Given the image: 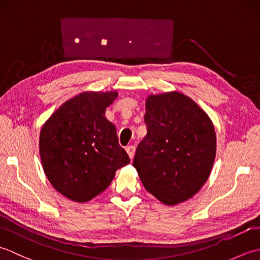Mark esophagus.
Masks as SVG:
<instances>
[{
    "mask_svg": "<svg viewBox=\"0 0 260 260\" xmlns=\"http://www.w3.org/2000/svg\"><path fill=\"white\" fill-rule=\"evenodd\" d=\"M135 150H136V147H135L134 145H129V146L126 147V152L128 153V155H129L131 159L133 158L134 155H135Z\"/></svg>",
    "mask_w": 260,
    "mask_h": 260,
    "instance_id": "obj_1",
    "label": "esophagus"
}]
</instances>
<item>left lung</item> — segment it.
<instances>
[{
  "label": "left lung",
  "mask_w": 260,
  "mask_h": 260,
  "mask_svg": "<svg viewBox=\"0 0 260 260\" xmlns=\"http://www.w3.org/2000/svg\"><path fill=\"white\" fill-rule=\"evenodd\" d=\"M147 134L133 165L145 189L174 206L206 183L215 157V132L208 115L181 92L150 96L144 116Z\"/></svg>",
  "instance_id": "left-lung-1"
}]
</instances>
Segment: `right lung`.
<instances>
[{
  "label": "right lung",
  "mask_w": 260,
  "mask_h": 260,
  "mask_svg": "<svg viewBox=\"0 0 260 260\" xmlns=\"http://www.w3.org/2000/svg\"><path fill=\"white\" fill-rule=\"evenodd\" d=\"M117 92H82L52 114L40 133V157L48 180L77 202L106 190L115 172L129 163L116 127L105 117Z\"/></svg>",
  "instance_id": "right-lung-1"
}]
</instances>
